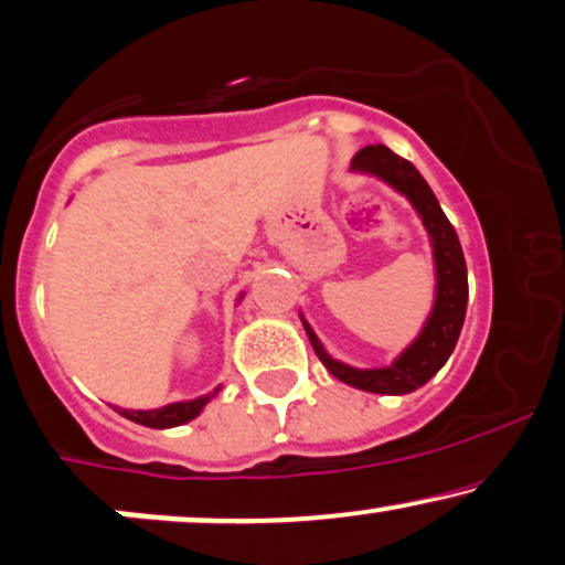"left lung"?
Returning <instances> with one entry per match:
<instances>
[{
	"label": "left lung",
	"instance_id": "obj_1",
	"mask_svg": "<svg viewBox=\"0 0 565 565\" xmlns=\"http://www.w3.org/2000/svg\"><path fill=\"white\" fill-rule=\"evenodd\" d=\"M351 170L372 172L390 185L398 188L406 193L416 212L422 214L424 227H427L431 248H435V267H437V301L431 309L429 322L424 324L422 335L408 345L406 351L395 359L393 366L385 369H353L340 364V361L330 359L311 327L303 322L306 332H309L311 345H315L317 356L322 364L330 369L332 377L348 382V385L366 390V393H382V395H403L411 390L422 387L431 374H437L448 356L456 348V340L461 335L463 317H466V298H469V280H466V262L461 243L448 217L443 214L440 204H437L435 193L427 185V180L419 175L408 159L387 149V146H364L356 157H353Z\"/></svg>",
	"mask_w": 565,
	"mask_h": 565
}]
</instances>
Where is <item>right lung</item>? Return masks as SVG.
<instances>
[{
  "instance_id": "obj_1",
  "label": "right lung",
  "mask_w": 565,
  "mask_h": 565,
  "mask_svg": "<svg viewBox=\"0 0 565 565\" xmlns=\"http://www.w3.org/2000/svg\"><path fill=\"white\" fill-rule=\"evenodd\" d=\"M209 398H212V395H204V398L185 401V403H170V406H162V408H154V411H128V408H122L120 414L125 416V419L143 424V427H157V429L178 427V424H185V422H191L193 416H199V411L206 406Z\"/></svg>"
}]
</instances>
